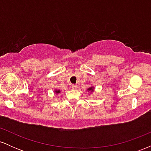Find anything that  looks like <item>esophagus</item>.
<instances>
[{
    "mask_svg": "<svg viewBox=\"0 0 151 151\" xmlns=\"http://www.w3.org/2000/svg\"><path fill=\"white\" fill-rule=\"evenodd\" d=\"M77 87H78V86L77 85V84H74V85L72 86V89L73 90H76L77 89Z\"/></svg>",
    "mask_w": 151,
    "mask_h": 151,
    "instance_id": "34e87169",
    "label": "esophagus"
}]
</instances>
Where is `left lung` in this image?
Returning a JSON list of instances; mask_svg holds the SVG:
<instances>
[{
  "instance_id": "1",
  "label": "left lung",
  "mask_w": 151,
  "mask_h": 151,
  "mask_svg": "<svg viewBox=\"0 0 151 151\" xmlns=\"http://www.w3.org/2000/svg\"><path fill=\"white\" fill-rule=\"evenodd\" d=\"M86 90H87V91H89V93H92L93 92H94V86H91L88 89H86Z\"/></svg>"
}]
</instances>
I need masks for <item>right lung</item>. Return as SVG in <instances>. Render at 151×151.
<instances>
[{
    "label": "right lung",
    "mask_w": 151,
    "mask_h": 151,
    "mask_svg": "<svg viewBox=\"0 0 151 151\" xmlns=\"http://www.w3.org/2000/svg\"><path fill=\"white\" fill-rule=\"evenodd\" d=\"M54 93H55V94H58V93H60V90L55 89V90H54Z\"/></svg>",
    "instance_id": "right-lung-1"
}]
</instances>
